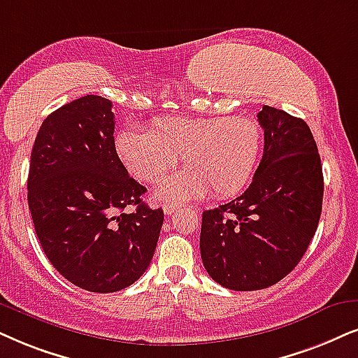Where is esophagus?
<instances>
[{"instance_id": "1", "label": "esophagus", "mask_w": 358, "mask_h": 358, "mask_svg": "<svg viewBox=\"0 0 358 358\" xmlns=\"http://www.w3.org/2000/svg\"><path fill=\"white\" fill-rule=\"evenodd\" d=\"M176 210H178V205H173V203H166V205H164V213L169 216L173 215Z\"/></svg>"}]
</instances>
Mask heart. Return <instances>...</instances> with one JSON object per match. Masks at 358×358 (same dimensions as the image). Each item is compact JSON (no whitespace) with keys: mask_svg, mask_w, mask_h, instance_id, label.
<instances>
[{"mask_svg":"<svg viewBox=\"0 0 358 358\" xmlns=\"http://www.w3.org/2000/svg\"><path fill=\"white\" fill-rule=\"evenodd\" d=\"M262 129L252 117H160L150 132L125 127L115 137V152L135 178L157 183L183 155L188 170L158 188L162 200L183 203L213 192L229 198L243 192L259 164Z\"/></svg>","mask_w":358,"mask_h":358,"instance_id":"b5f03b06","label":"heart"}]
</instances>
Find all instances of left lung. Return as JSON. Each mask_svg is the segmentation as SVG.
Here are the masks:
<instances>
[{"label":"left lung","instance_id":"1","mask_svg":"<svg viewBox=\"0 0 358 358\" xmlns=\"http://www.w3.org/2000/svg\"><path fill=\"white\" fill-rule=\"evenodd\" d=\"M257 120L264 152L250 188L201 220L203 266L233 291L286 278L306 255L322 211V165L306 122L269 106Z\"/></svg>","mask_w":358,"mask_h":358}]
</instances>
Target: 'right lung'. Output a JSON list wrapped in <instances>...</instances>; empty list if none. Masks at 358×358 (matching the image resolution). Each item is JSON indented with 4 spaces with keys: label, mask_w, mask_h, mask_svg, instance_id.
Returning a JSON list of instances; mask_svg holds the SVG:
<instances>
[{
    "label": "right lung",
    "mask_w": 358,
    "mask_h": 358,
    "mask_svg": "<svg viewBox=\"0 0 358 358\" xmlns=\"http://www.w3.org/2000/svg\"><path fill=\"white\" fill-rule=\"evenodd\" d=\"M112 102L84 96L59 107L36 135L28 205L51 264L74 286L117 292L145 273L164 210L142 201L147 192L120 162ZM136 206L125 213L127 206Z\"/></svg>",
    "instance_id": "obj_1"
}]
</instances>
